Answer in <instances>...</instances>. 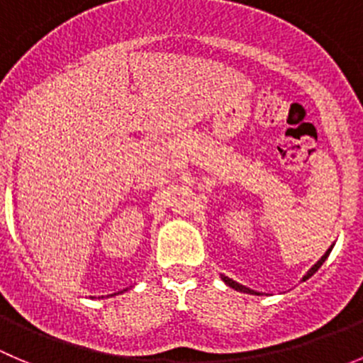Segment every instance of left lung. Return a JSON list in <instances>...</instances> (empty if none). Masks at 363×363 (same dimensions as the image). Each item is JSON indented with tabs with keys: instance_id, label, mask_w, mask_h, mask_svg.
I'll list each match as a JSON object with an SVG mask.
<instances>
[{
	"instance_id": "8db88e82",
	"label": "left lung",
	"mask_w": 363,
	"mask_h": 363,
	"mask_svg": "<svg viewBox=\"0 0 363 363\" xmlns=\"http://www.w3.org/2000/svg\"><path fill=\"white\" fill-rule=\"evenodd\" d=\"M331 250H333V244H331V247H328V251L326 253L323 255V257L319 258V260H317V264H313L312 267H310V271L306 272L305 276H303V279L301 281H306V279L308 278H312L313 274H315L317 271H319V267L320 265L324 264V260H326L328 257H330V253H331ZM220 279H223L224 283H226L228 287H231L233 289V291H237V292H244V294H253V296H260V292H257V291H253V289H250V287H246V285H240L239 281H235V279H231V278H228V276H224V274H220Z\"/></svg>"
}]
</instances>
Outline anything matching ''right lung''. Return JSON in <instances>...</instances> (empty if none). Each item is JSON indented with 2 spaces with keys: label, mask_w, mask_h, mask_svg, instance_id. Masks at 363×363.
<instances>
[{
  "label": "right lung",
  "mask_w": 363,
  "mask_h": 363,
  "mask_svg": "<svg viewBox=\"0 0 363 363\" xmlns=\"http://www.w3.org/2000/svg\"><path fill=\"white\" fill-rule=\"evenodd\" d=\"M128 289H124V291H119V292H116V294H108V296H101V298H98V299H103V298H113V296H119V294H123V292H126ZM92 298V296H91Z\"/></svg>",
  "instance_id": "obj_1"
}]
</instances>
